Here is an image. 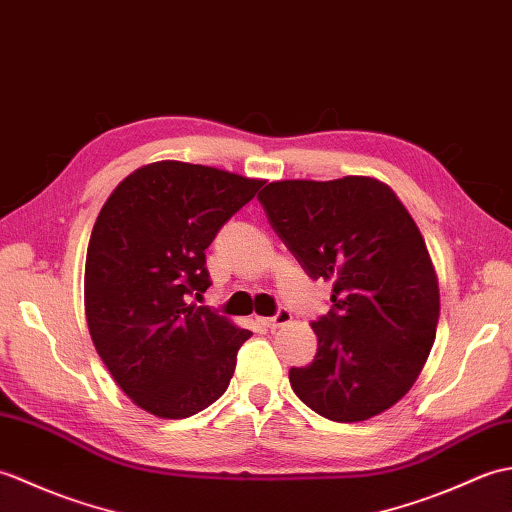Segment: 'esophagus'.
Wrapping results in <instances>:
<instances>
[{
    "label": "esophagus",
    "mask_w": 512,
    "mask_h": 512,
    "mask_svg": "<svg viewBox=\"0 0 512 512\" xmlns=\"http://www.w3.org/2000/svg\"><path fill=\"white\" fill-rule=\"evenodd\" d=\"M259 323L264 325V328H270V330H275V328H279V325H286V323H290L292 321V312L288 310V308H279L273 317H268V319H257Z\"/></svg>",
    "instance_id": "obj_1"
}]
</instances>
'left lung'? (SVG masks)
Returning a JSON list of instances; mask_svg holds the SVG:
<instances>
[{
	"mask_svg": "<svg viewBox=\"0 0 512 512\" xmlns=\"http://www.w3.org/2000/svg\"><path fill=\"white\" fill-rule=\"evenodd\" d=\"M257 200L308 277L332 281L330 312L312 323L317 356L290 369L295 394L336 422L396 405L422 372L440 319L416 222L387 184L365 176L270 182Z\"/></svg>",
	"mask_w": 512,
	"mask_h": 512,
	"instance_id": "1",
	"label": "left lung"
}]
</instances>
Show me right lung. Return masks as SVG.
I'll return each instance as SVG.
<instances>
[{
    "instance_id": "right-lung-1",
    "label": "right lung",
    "mask_w": 512,
    "mask_h": 512,
    "mask_svg": "<svg viewBox=\"0 0 512 512\" xmlns=\"http://www.w3.org/2000/svg\"><path fill=\"white\" fill-rule=\"evenodd\" d=\"M264 180L162 160L107 198L85 259V317L96 352L138 407L189 418L231 383L248 330L195 306L211 286L204 250Z\"/></svg>"
}]
</instances>
